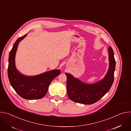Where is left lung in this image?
I'll use <instances>...</instances> for the list:
<instances>
[{"label": "left lung", "instance_id": "8db88e82", "mask_svg": "<svg viewBox=\"0 0 131 131\" xmlns=\"http://www.w3.org/2000/svg\"><path fill=\"white\" fill-rule=\"evenodd\" d=\"M108 49L109 68L103 79L92 84H88L66 73L68 97L71 101L83 104H93L103 97L111 88L114 80L116 61L112 48Z\"/></svg>", "mask_w": 131, "mask_h": 131}]
</instances>
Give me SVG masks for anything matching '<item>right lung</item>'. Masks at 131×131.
Segmentation results:
<instances>
[{
  "label": "right lung",
  "mask_w": 131,
  "mask_h": 131,
  "mask_svg": "<svg viewBox=\"0 0 131 131\" xmlns=\"http://www.w3.org/2000/svg\"><path fill=\"white\" fill-rule=\"evenodd\" d=\"M27 34L18 38L10 52L8 75L10 83L21 97L27 100H37L43 97L48 92L51 81L61 73L60 69H53L36 76H26L15 66V58L18 44Z\"/></svg>",
  "instance_id": "right-lung-1"
}]
</instances>
